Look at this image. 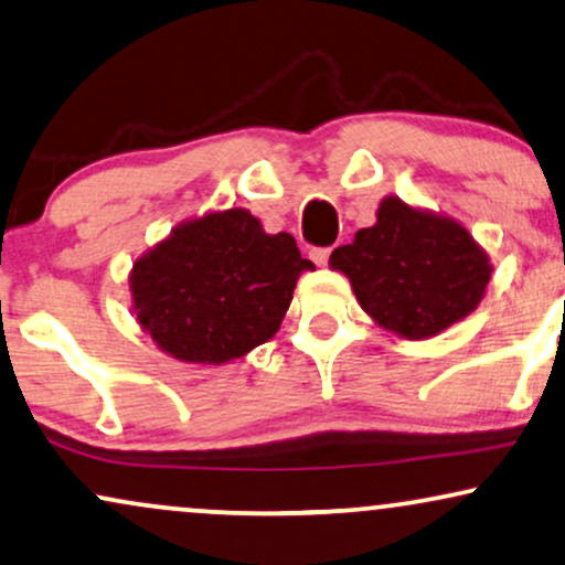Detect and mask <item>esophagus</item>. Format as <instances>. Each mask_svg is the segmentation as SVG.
I'll list each match as a JSON object with an SVG mask.
<instances>
[{
  "label": "esophagus",
  "mask_w": 565,
  "mask_h": 565,
  "mask_svg": "<svg viewBox=\"0 0 565 565\" xmlns=\"http://www.w3.org/2000/svg\"><path fill=\"white\" fill-rule=\"evenodd\" d=\"M310 258H312V263H316V266H328V258H331V249L328 247H316V249H310Z\"/></svg>",
  "instance_id": "esophagus-1"
}]
</instances>
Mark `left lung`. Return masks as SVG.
<instances>
[{"label": "left lung", "mask_w": 565, "mask_h": 565, "mask_svg": "<svg viewBox=\"0 0 565 565\" xmlns=\"http://www.w3.org/2000/svg\"><path fill=\"white\" fill-rule=\"evenodd\" d=\"M362 310L385 331L409 341L438 335L477 310L492 263L469 230L451 216L385 195L375 224L331 253Z\"/></svg>", "instance_id": "left-lung-1"}]
</instances>
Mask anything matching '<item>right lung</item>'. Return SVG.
Wrapping results in <instances>:
<instances>
[{"label":"right lung","instance_id":"right-lung-1","mask_svg":"<svg viewBox=\"0 0 565 565\" xmlns=\"http://www.w3.org/2000/svg\"><path fill=\"white\" fill-rule=\"evenodd\" d=\"M291 234H268L245 209L177 224L132 263V312L180 362L226 365L281 328L297 278L312 270Z\"/></svg>","mask_w":565,"mask_h":565}]
</instances>
